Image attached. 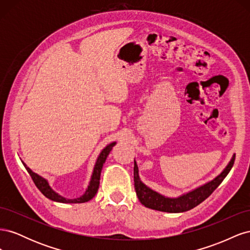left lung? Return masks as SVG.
Segmentation results:
<instances>
[{
    "instance_id": "left-lung-1",
    "label": "left lung",
    "mask_w": 250,
    "mask_h": 250,
    "mask_svg": "<svg viewBox=\"0 0 250 250\" xmlns=\"http://www.w3.org/2000/svg\"><path fill=\"white\" fill-rule=\"evenodd\" d=\"M234 156L236 155L233 154L230 162L224 168V170L213 180L194 188L193 191H190L174 198L166 197V196L153 191L152 188H150L144 184L139 176V168L137 162L134 160L133 178L134 188L135 192H137L138 198L143 206H145L146 208L166 211V213H184V211L190 210L195 207H197L202 201L206 200L219 187V185L222 183L223 179L232 168L234 163Z\"/></svg>"
}]
</instances>
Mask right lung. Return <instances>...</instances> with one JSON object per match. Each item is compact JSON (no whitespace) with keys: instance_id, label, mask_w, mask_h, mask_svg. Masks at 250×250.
Wrapping results in <instances>:
<instances>
[{"instance_id":"obj_1","label":"right lung","mask_w":250,"mask_h":250,"mask_svg":"<svg viewBox=\"0 0 250 250\" xmlns=\"http://www.w3.org/2000/svg\"><path fill=\"white\" fill-rule=\"evenodd\" d=\"M116 144H117V142H112L101 151V153L99 154V156H98V158H97V162L95 164L94 171H93V174H92V178H90L89 185L86 188L85 193L83 194L82 196H80V197L75 198V199H66V198L63 197V196H60L58 193H56L50 187L47 179H44L43 177L40 176L39 174L34 173L31 169L27 167L26 164H24L22 162L21 163H22V165L25 166L26 170L30 174V176H31V178L34 181V184L37 187V188H39V190L44 196H46L47 198H49L53 201L62 202V203H83V202H87L92 198H94L95 195L97 194L98 188H99V185H100V175H101V171H102V168H103V164L105 163V161H106V158H107L109 152L111 151L112 147L116 145Z\"/></svg>"}]
</instances>
